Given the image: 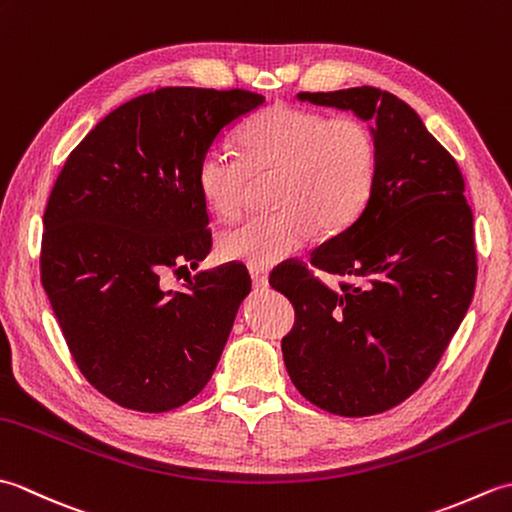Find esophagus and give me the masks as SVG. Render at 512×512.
<instances>
[{
  "label": "esophagus",
  "mask_w": 512,
  "mask_h": 512,
  "mask_svg": "<svg viewBox=\"0 0 512 512\" xmlns=\"http://www.w3.org/2000/svg\"><path fill=\"white\" fill-rule=\"evenodd\" d=\"M250 279H253L255 288H268V273L264 268H250Z\"/></svg>",
  "instance_id": "esophagus-1"
}]
</instances>
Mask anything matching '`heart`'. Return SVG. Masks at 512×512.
Instances as JSON below:
<instances>
[{
    "mask_svg": "<svg viewBox=\"0 0 512 512\" xmlns=\"http://www.w3.org/2000/svg\"><path fill=\"white\" fill-rule=\"evenodd\" d=\"M242 156L213 147L202 156L198 189L209 211L233 220L242 211L250 173L275 169L270 204L217 239V255L250 268L273 266L321 235L352 224L372 195L378 143L372 129L350 116L295 105H273L239 134Z\"/></svg>",
    "mask_w": 512,
    "mask_h": 512,
    "instance_id": "heart-1",
    "label": "heart"
}]
</instances>
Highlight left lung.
I'll return each instance as SVG.
<instances>
[{
    "label": "left lung",
    "instance_id": "8db88e82",
    "mask_svg": "<svg viewBox=\"0 0 512 512\" xmlns=\"http://www.w3.org/2000/svg\"><path fill=\"white\" fill-rule=\"evenodd\" d=\"M297 99L372 121L378 171L356 220L310 253L314 268L354 284L332 290L297 262L270 275L297 314L281 352L312 405L374 416L431 376L471 306L473 213L458 162L398 96L363 85Z\"/></svg>",
    "mask_w": 512,
    "mask_h": 512
}]
</instances>
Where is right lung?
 <instances>
[{"mask_svg": "<svg viewBox=\"0 0 512 512\" xmlns=\"http://www.w3.org/2000/svg\"><path fill=\"white\" fill-rule=\"evenodd\" d=\"M266 99L248 90L160 88L107 114L54 182L43 213L41 284L88 383L116 405L171 411L209 383L250 292L228 264L162 288L209 255L198 165Z\"/></svg>", "mask_w": 512, "mask_h": 512, "instance_id": "1", "label": "right lung"}]
</instances>
